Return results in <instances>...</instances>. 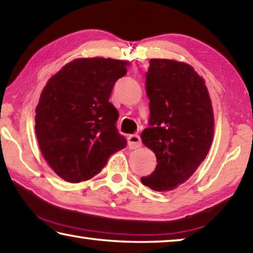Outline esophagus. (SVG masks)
I'll return each mask as SVG.
<instances>
[{"label":"esophagus","instance_id":"1","mask_svg":"<svg viewBox=\"0 0 253 253\" xmlns=\"http://www.w3.org/2000/svg\"><path fill=\"white\" fill-rule=\"evenodd\" d=\"M127 145L131 149H137L139 147H141V139L138 134H130L127 137Z\"/></svg>","mask_w":253,"mask_h":253}]
</instances>
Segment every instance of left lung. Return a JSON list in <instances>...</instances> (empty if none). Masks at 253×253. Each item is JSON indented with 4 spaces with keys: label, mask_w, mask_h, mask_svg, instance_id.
<instances>
[{
    "label": "left lung",
    "mask_w": 253,
    "mask_h": 253,
    "mask_svg": "<svg viewBox=\"0 0 253 253\" xmlns=\"http://www.w3.org/2000/svg\"><path fill=\"white\" fill-rule=\"evenodd\" d=\"M146 73L149 127L141 139L157 158L141 182L154 191L175 189L196 172L211 149L213 112L205 80L191 65L151 59Z\"/></svg>",
    "instance_id": "1"
}]
</instances>
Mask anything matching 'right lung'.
<instances>
[{
  "mask_svg": "<svg viewBox=\"0 0 253 253\" xmlns=\"http://www.w3.org/2000/svg\"><path fill=\"white\" fill-rule=\"evenodd\" d=\"M127 64L104 57L77 59L42 89L35 116L37 141L45 161L63 180L78 183L94 177L111 155L126 148L110 96Z\"/></svg>",
  "mask_w": 253,
  "mask_h": 253,
  "instance_id": "add662e5",
  "label": "right lung"
}]
</instances>
